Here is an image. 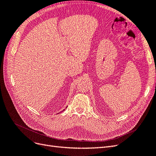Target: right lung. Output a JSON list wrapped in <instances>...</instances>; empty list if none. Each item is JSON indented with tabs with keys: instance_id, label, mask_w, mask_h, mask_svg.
Masks as SVG:
<instances>
[{
	"instance_id": "add662e5",
	"label": "right lung",
	"mask_w": 156,
	"mask_h": 156,
	"mask_svg": "<svg viewBox=\"0 0 156 156\" xmlns=\"http://www.w3.org/2000/svg\"><path fill=\"white\" fill-rule=\"evenodd\" d=\"M66 108H67V107H66Z\"/></svg>"
}]
</instances>
